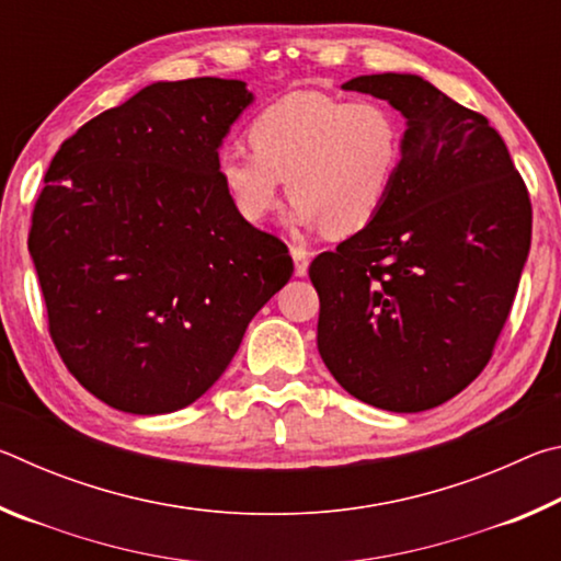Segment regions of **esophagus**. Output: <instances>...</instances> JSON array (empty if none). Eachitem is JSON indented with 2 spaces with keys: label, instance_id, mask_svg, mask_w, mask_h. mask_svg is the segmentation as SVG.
Masks as SVG:
<instances>
[{
  "label": "esophagus",
  "instance_id": "esophagus-1",
  "mask_svg": "<svg viewBox=\"0 0 561 561\" xmlns=\"http://www.w3.org/2000/svg\"><path fill=\"white\" fill-rule=\"evenodd\" d=\"M291 257H294V274H297V277H307L309 252L301 250V247H291Z\"/></svg>",
  "mask_w": 561,
  "mask_h": 561
}]
</instances>
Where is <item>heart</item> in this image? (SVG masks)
<instances>
[{
    "label": "heart",
    "instance_id": "b5f03b06",
    "mask_svg": "<svg viewBox=\"0 0 561 561\" xmlns=\"http://www.w3.org/2000/svg\"><path fill=\"white\" fill-rule=\"evenodd\" d=\"M252 153L225 150L217 178L242 220L277 210L282 180L294 220L307 230L348 237L391 203L405 158V126L383 101H348L294 91L264 108L247 130Z\"/></svg>",
    "mask_w": 561,
    "mask_h": 561
}]
</instances>
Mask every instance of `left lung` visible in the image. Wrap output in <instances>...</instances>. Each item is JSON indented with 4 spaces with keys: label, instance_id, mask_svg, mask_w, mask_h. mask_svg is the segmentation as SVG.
<instances>
[{
    "label": "left lung",
    "instance_id": "1",
    "mask_svg": "<svg viewBox=\"0 0 561 561\" xmlns=\"http://www.w3.org/2000/svg\"><path fill=\"white\" fill-rule=\"evenodd\" d=\"M341 89L403 113L405 158L376 222L311 262L317 346L358 401L428 411L488 366L529 254V193L488 118L421 76Z\"/></svg>",
    "mask_w": 561,
    "mask_h": 561
}]
</instances>
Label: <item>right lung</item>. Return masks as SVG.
Returning <instances> with one entry per match:
<instances>
[{"mask_svg":"<svg viewBox=\"0 0 561 561\" xmlns=\"http://www.w3.org/2000/svg\"><path fill=\"white\" fill-rule=\"evenodd\" d=\"M244 81H158L66 138L34 205L30 254L49 334L89 393L136 415L197 401L289 282L279 237L217 178Z\"/></svg>","mask_w":561,"mask_h":561,"instance_id":"obj_1","label":"right lung"}]
</instances>
